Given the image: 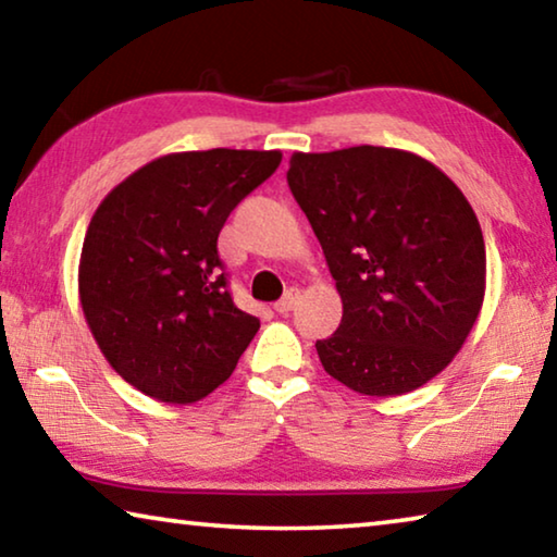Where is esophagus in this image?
<instances>
[{
	"instance_id": "obj_1",
	"label": "esophagus",
	"mask_w": 557,
	"mask_h": 557,
	"mask_svg": "<svg viewBox=\"0 0 557 557\" xmlns=\"http://www.w3.org/2000/svg\"><path fill=\"white\" fill-rule=\"evenodd\" d=\"M297 297H299V292L292 287V289H287L285 292V297H282L280 301H275V309L280 314H287V312H292V307L297 305Z\"/></svg>"
}]
</instances>
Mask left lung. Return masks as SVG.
I'll return each mask as SVG.
<instances>
[{"mask_svg": "<svg viewBox=\"0 0 557 557\" xmlns=\"http://www.w3.org/2000/svg\"><path fill=\"white\" fill-rule=\"evenodd\" d=\"M287 184L344 305L317 342L324 371L375 398L435 379L484 301V235L465 194L428 159L371 145L295 152Z\"/></svg>", "mask_w": 557, "mask_h": 557, "instance_id": "1", "label": "left lung"}]
</instances>
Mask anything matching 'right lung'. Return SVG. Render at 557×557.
<instances>
[{
    "label": "right lung",
    "instance_id": "obj_1",
    "mask_svg": "<svg viewBox=\"0 0 557 557\" xmlns=\"http://www.w3.org/2000/svg\"><path fill=\"white\" fill-rule=\"evenodd\" d=\"M280 162L277 149L166 154L92 213L78 268L83 314L108 363L149 398H206L258 334L260 319L233 305L219 233Z\"/></svg>",
    "mask_w": 557,
    "mask_h": 557
}]
</instances>
